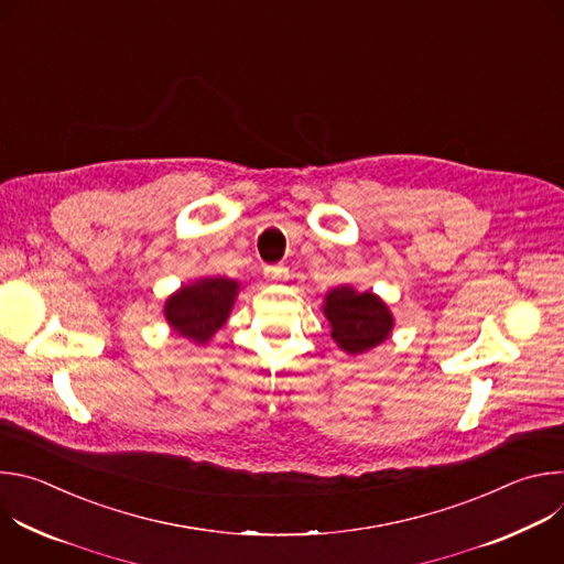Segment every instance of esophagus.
<instances>
[{"mask_svg":"<svg viewBox=\"0 0 564 564\" xmlns=\"http://www.w3.org/2000/svg\"><path fill=\"white\" fill-rule=\"evenodd\" d=\"M263 274H265V279H270V281H285V279L290 276V270H288L285 265H265Z\"/></svg>","mask_w":564,"mask_h":564,"instance_id":"34e87169","label":"esophagus"}]
</instances>
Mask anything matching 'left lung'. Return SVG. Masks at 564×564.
<instances>
[{
	"label": "left lung",
	"instance_id": "obj_1",
	"mask_svg": "<svg viewBox=\"0 0 564 564\" xmlns=\"http://www.w3.org/2000/svg\"><path fill=\"white\" fill-rule=\"evenodd\" d=\"M324 312L333 326V339L350 355L375 348L392 328L386 303L370 292L359 294L352 288L333 290L326 296Z\"/></svg>",
	"mask_w": 564,
	"mask_h": 564
}]
</instances>
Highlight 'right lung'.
<instances>
[{"mask_svg":"<svg viewBox=\"0 0 564 564\" xmlns=\"http://www.w3.org/2000/svg\"><path fill=\"white\" fill-rule=\"evenodd\" d=\"M236 292L238 285L231 279H200L170 296L167 321L183 337L205 344L225 324Z\"/></svg>","mask_w":564,"mask_h":564,"instance_id":"1","label":"right lung"}]
</instances>
